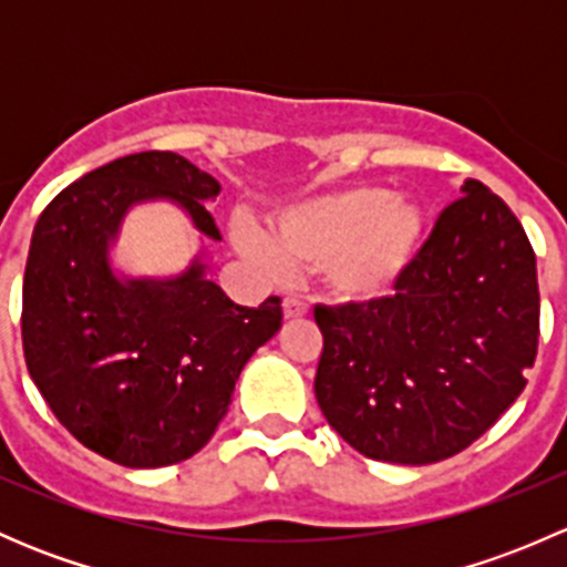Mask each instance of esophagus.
Listing matches in <instances>:
<instances>
[{
    "label": "esophagus",
    "mask_w": 567,
    "mask_h": 567,
    "mask_svg": "<svg viewBox=\"0 0 567 567\" xmlns=\"http://www.w3.org/2000/svg\"><path fill=\"white\" fill-rule=\"evenodd\" d=\"M307 310H310V307H307L301 299H293V296H288V299L282 301L285 318H290V320H293V318H305Z\"/></svg>",
    "instance_id": "esophagus-1"
}]
</instances>
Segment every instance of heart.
Masks as SVG:
<instances>
[{
	"mask_svg": "<svg viewBox=\"0 0 567 567\" xmlns=\"http://www.w3.org/2000/svg\"><path fill=\"white\" fill-rule=\"evenodd\" d=\"M422 236V205L379 186L342 188L293 205L274 219V238L249 219L233 225L238 251L257 266H318L323 288L353 305L390 296L414 262Z\"/></svg>",
	"mask_w": 567,
	"mask_h": 567,
	"instance_id": "1",
	"label": "heart"
}]
</instances>
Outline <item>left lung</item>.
Wrapping results in <instances>:
<instances>
[{"label": "left lung", "mask_w": 567, "mask_h": 567, "mask_svg": "<svg viewBox=\"0 0 567 567\" xmlns=\"http://www.w3.org/2000/svg\"><path fill=\"white\" fill-rule=\"evenodd\" d=\"M394 296L316 307V398L373 461L425 466L483 436L527 386L540 334L535 251L522 221L468 177Z\"/></svg>", "instance_id": "1"}]
</instances>
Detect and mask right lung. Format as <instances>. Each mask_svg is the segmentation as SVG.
<instances>
[{"label": "right lung", "mask_w": 567, "mask_h": 567, "mask_svg": "<svg viewBox=\"0 0 567 567\" xmlns=\"http://www.w3.org/2000/svg\"><path fill=\"white\" fill-rule=\"evenodd\" d=\"M219 181L169 151L109 162L40 214L24 271L21 340L32 381L87 450L128 468L192 458L233 403L251 353L282 326L268 296L241 307L205 277L203 255L175 277L112 268L125 214L167 199L221 241L205 199Z\"/></svg>", "instance_id": "right-lung-1"}]
</instances>
